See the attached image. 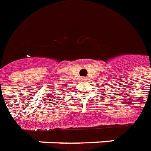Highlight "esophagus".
<instances>
[{
    "mask_svg": "<svg viewBox=\"0 0 151 151\" xmlns=\"http://www.w3.org/2000/svg\"><path fill=\"white\" fill-rule=\"evenodd\" d=\"M82 79H83V81H86V78H85V77L82 78Z\"/></svg>",
    "mask_w": 151,
    "mask_h": 151,
    "instance_id": "obj_1",
    "label": "esophagus"
}]
</instances>
